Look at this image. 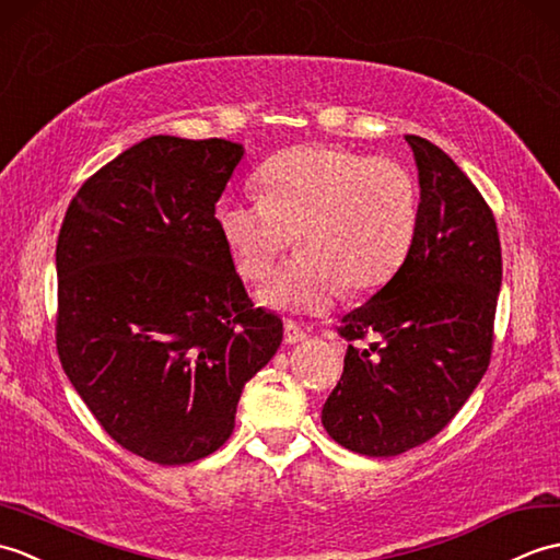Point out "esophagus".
Masks as SVG:
<instances>
[{
    "label": "esophagus",
    "instance_id": "34e87169",
    "mask_svg": "<svg viewBox=\"0 0 560 560\" xmlns=\"http://www.w3.org/2000/svg\"><path fill=\"white\" fill-rule=\"evenodd\" d=\"M306 338H308V332L300 326V323H294V320L284 323V342L296 345V342H302Z\"/></svg>",
    "mask_w": 560,
    "mask_h": 560
}]
</instances>
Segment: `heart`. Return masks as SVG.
<instances>
[{"mask_svg":"<svg viewBox=\"0 0 560 560\" xmlns=\"http://www.w3.org/2000/svg\"><path fill=\"white\" fill-rule=\"evenodd\" d=\"M258 196L222 198L218 230L240 276L258 282L294 242L302 252L260 292L290 314L328 308L342 290L388 282L412 252L419 189L402 163L338 145L304 143L268 158Z\"/></svg>","mask_w":560,"mask_h":560,"instance_id":"obj_1","label":"heart"}]
</instances>
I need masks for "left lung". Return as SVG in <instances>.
<instances>
[{
	"label": "left lung",
	"mask_w": 560,
	"mask_h": 560,
	"mask_svg": "<svg viewBox=\"0 0 560 560\" xmlns=\"http://www.w3.org/2000/svg\"><path fill=\"white\" fill-rule=\"evenodd\" d=\"M405 141L421 186L412 252L342 316L338 332L350 345L320 412L332 441L369 457L417 448L467 402L491 362L503 276L499 228L477 186L439 145Z\"/></svg>",
	"instance_id": "obj_1"
}]
</instances>
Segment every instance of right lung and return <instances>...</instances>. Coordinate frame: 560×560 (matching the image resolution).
<instances>
[{"label": "right lung", "mask_w": 560, "mask_h": 560, "mask_svg": "<svg viewBox=\"0 0 560 560\" xmlns=\"http://www.w3.org/2000/svg\"><path fill=\"white\" fill-rule=\"evenodd\" d=\"M242 155L225 139L151 136L83 182L59 230V362L109 436L158 465L215 453L282 342L215 220Z\"/></svg>", "instance_id": "1"}]
</instances>
